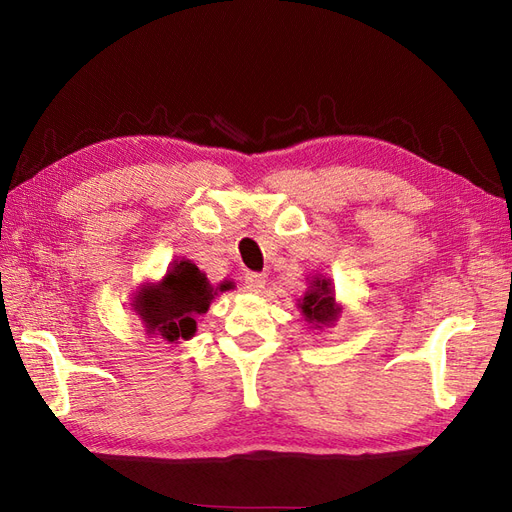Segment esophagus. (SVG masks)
Segmentation results:
<instances>
[{"mask_svg": "<svg viewBox=\"0 0 512 512\" xmlns=\"http://www.w3.org/2000/svg\"><path fill=\"white\" fill-rule=\"evenodd\" d=\"M243 288L247 292H260L262 288H265V277H262L260 273H247L243 280Z\"/></svg>", "mask_w": 512, "mask_h": 512, "instance_id": "1", "label": "esophagus"}]
</instances>
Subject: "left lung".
<instances>
[{
	"label": "left lung",
	"instance_id": "8db88e82",
	"mask_svg": "<svg viewBox=\"0 0 512 512\" xmlns=\"http://www.w3.org/2000/svg\"><path fill=\"white\" fill-rule=\"evenodd\" d=\"M299 309L314 329L331 327V324L337 320V316L342 314V307H339L335 301L331 280L320 275L312 277L309 288L305 290V297L299 301Z\"/></svg>",
	"mask_w": 512,
	"mask_h": 512
}]
</instances>
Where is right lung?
<instances>
[{
  "mask_svg": "<svg viewBox=\"0 0 512 512\" xmlns=\"http://www.w3.org/2000/svg\"><path fill=\"white\" fill-rule=\"evenodd\" d=\"M228 288L230 284L226 282L213 288L192 260H175L162 282L136 290L130 305L141 316L149 337L179 344V339L194 337L196 316L207 314L215 294Z\"/></svg>",
  "mask_w": 512,
  "mask_h": 512,
  "instance_id": "obj_1",
  "label": "right lung"
}]
</instances>
